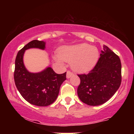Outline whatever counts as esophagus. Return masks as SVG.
Listing matches in <instances>:
<instances>
[{
  "instance_id": "obj_1",
  "label": "esophagus",
  "mask_w": 134,
  "mask_h": 134,
  "mask_svg": "<svg viewBox=\"0 0 134 134\" xmlns=\"http://www.w3.org/2000/svg\"><path fill=\"white\" fill-rule=\"evenodd\" d=\"M74 75V74L72 73V72L69 71V70H68V71L67 72V75H66V76H67V79H69V78L70 77Z\"/></svg>"
}]
</instances>
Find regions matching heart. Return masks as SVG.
Returning <instances> with one entry per match:
<instances>
[{
	"instance_id": "1",
	"label": "heart",
	"mask_w": 134,
	"mask_h": 134,
	"mask_svg": "<svg viewBox=\"0 0 134 134\" xmlns=\"http://www.w3.org/2000/svg\"><path fill=\"white\" fill-rule=\"evenodd\" d=\"M99 50L96 47L87 43L64 46L55 55L57 62H71L72 69L78 72H87L96 65L99 58Z\"/></svg>"
}]
</instances>
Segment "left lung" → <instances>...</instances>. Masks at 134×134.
<instances>
[{
  "mask_svg": "<svg viewBox=\"0 0 134 134\" xmlns=\"http://www.w3.org/2000/svg\"><path fill=\"white\" fill-rule=\"evenodd\" d=\"M121 65L117 55L103 46L100 57L87 74H79L81 83L77 88L79 99L90 106L104 103L118 90L121 81Z\"/></svg>",
  "mask_w": 134,
  "mask_h": 134,
  "instance_id": "8db88e82",
  "label": "left lung"
}]
</instances>
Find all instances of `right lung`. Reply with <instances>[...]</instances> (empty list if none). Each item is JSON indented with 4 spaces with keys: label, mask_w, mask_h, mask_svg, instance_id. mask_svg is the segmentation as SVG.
I'll return each instance as SVG.
<instances>
[{
    "label": "right lung",
    "mask_w": 134,
    "mask_h": 134,
    "mask_svg": "<svg viewBox=\"0 0 134 134\" xmlns=\"http://www.w3.org/2000/svg\"><path fill=\"white\" fill-rule=\"evenodd\" d=\"M45 42L33 40L18 52L15 60L14 78L17 89L23 98L30 103L38 107H46L56 100L60 87L66 80V72L58 74L48 67L38 73L27 70L23 62L25 50L30 48L44 50Z\"/></svg>",
    "instance_id": "add662e5"
}]
</instances>
